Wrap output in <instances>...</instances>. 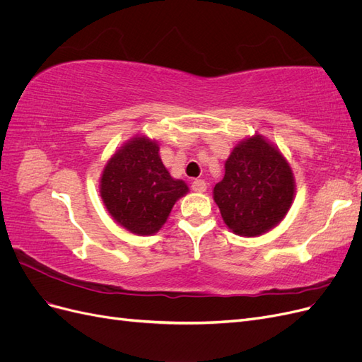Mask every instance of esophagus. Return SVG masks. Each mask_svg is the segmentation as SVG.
<instances>
[{"mask_svg":"<svg viewBox=\"0 0 362 362\" xmlns=\"http://www.w3.org/2000/svg\"><path fill=\"white\" fill-rule=\"evenodd\" d=\"M192 190L193 192H205L206 190V182L204 180H194L192 182Z\"/></svg>","mask_w":362,"mask_h":362,"instance_id":"obj_1","label":"esophagus"}]
</instances>
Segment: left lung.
Returning a JSON list of instances; mask_svg holds the SVG:
<instances>
[{
  "instance_id": "1",
  "label": "left lung",
  "mask_w": 362,
  "mask_h": 362,
  "mask_svg": "<svg viewBox=\"0 0 362 362\" xmlns=\"http://www.w3.org/2000/svg\"><path fill=\"white\" fill-rule=\"evenodd\" d=\"M293 173L276 148L261 136L234 148L225 177L214 187V201L233 233L257 237L278 225L291 206Z\"/></svg>"
}]
</instances>
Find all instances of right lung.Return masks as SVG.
Masks as SVG:
<instances>
[{"label": "right lung", "instance_id": "right-lung-1", "mask_svg": "<svg viewBox=\"0 0 362 362\" xmlns=\"http://www.w3.org/2000/svg\"><path fill=\"white\" fill-rule=\"evenodd\" d=\"M187 185L173 180L158 156V145L137 137L107 163L101 196L108 213L131 233H157Z\"/></svg>", "mask_w": 362, "mask_h": 362}]
</instances>
